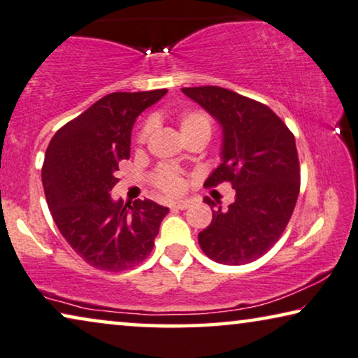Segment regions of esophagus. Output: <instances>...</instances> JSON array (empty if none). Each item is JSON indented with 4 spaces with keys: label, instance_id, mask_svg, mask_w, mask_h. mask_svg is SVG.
<instances>
[{
    "label": "esophagus",
    "instance_id": "obj_1",
    "mask_svg": "<svg viewBox=\"0 0 358 358\" xmlns=\"http://www.w3.org/2000/svg\"><path fill=\"white\" fill-rule=\"evenodd\" d=\"M188 201H177V203H172L170 204V208L172 209H178V210H185L188 209Z\"/></svg>",
    "mask_w": 358,
    "mask_h": 358
}]
</instances>
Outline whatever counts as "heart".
Segmentation results:
<instances>
[{
    "mask_svg": "<svg viewBox=\"0 0 358 358\" xmlns=\"http://www.w3.org/2000/svg\"><path fill=\"white\" fill-rule=\"evenodd\" d=\"M180 129L186 141L196 136H208L210 134V118L209 115L203 112V110H189L180 115L178 118ZM150 131H152V122H144L141 124V128L136 134V143L139 145L145 144V141L149 139ZM152 185L155 188L162 191L165 194H180L185 188V180L183 175L178 169L172 167V165H160V167L152 173Z\"/></svg>",
    "mask_w": 358,
    "mask_h": 358,
    "instance_id": "heart-1",
    "label": "heart"
}]
</instances>
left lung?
<instances>
[{"instance_id":"8db88e82","label":"left lung","mask_w":358,"mask_h":358,"mask_svg":"<svg viewBox=\"0 0 358 358\" xmlns=\"http://www.w3.org/2000/svg\"><path fill=\"white\" fill-rule=\"evenodd\" d=\"M224 129L222 164L206 180L214 188L229 181L235 203L213 210L198 235L201 250L215 263L240 266L261 258L289 224L300 193L295 138L268 105L217 85L183 87ZM204 203L214 208L210 198Z\"/></svg>"}]
</instances>
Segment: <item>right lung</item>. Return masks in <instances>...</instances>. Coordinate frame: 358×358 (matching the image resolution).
<instances>
[{"label": "right lung", "mask_w": 358, "mask_h": 358, "mask_svg": "<svg viewBox=\"0 0 358 358\" xmlns=\"http://www.w3.org/2000/svg\"><path fill=\"white\" fill-rule=\"evenodd\" d=\"M167 94L113 92L97 100L50 141L42 167L45 198L59 234L85 263L120 273L148 258L169 214L150 199L133 206L110 198L118 164L129 159L138 115Z\"/></svg>", "instance_id": "add662e5"}]
</instances>
